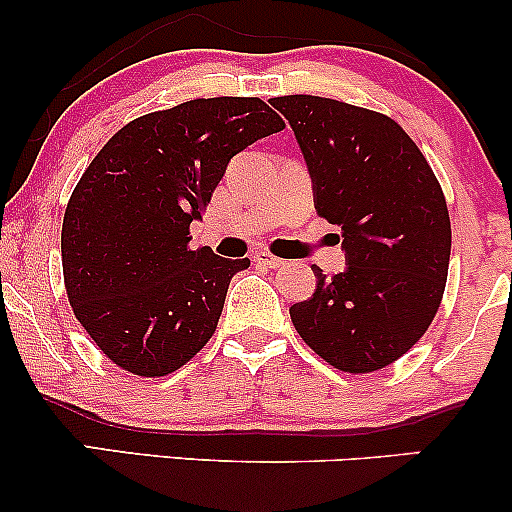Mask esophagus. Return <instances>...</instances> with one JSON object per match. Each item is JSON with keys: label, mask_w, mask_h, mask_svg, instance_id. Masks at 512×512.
I'll use <instances>...</instances> for the list:
<instances>
[{"label": "esophagus", "mask_w": 512, "mask_h": 512, "mask_svg": "<svg viewBox=\"0 0 512 512\" xmlns=\"http://www.w3.org/2000/svg\"><path fill=\"white\" fill-rule=\"evenodd\" d=\"M257 262H262L264 267H269V269H279V267H284V260H281V257H274V255H267V252H262V255H257L255 257Z\"/></svg>", "instance_id": "obj_1"}]
</instances>
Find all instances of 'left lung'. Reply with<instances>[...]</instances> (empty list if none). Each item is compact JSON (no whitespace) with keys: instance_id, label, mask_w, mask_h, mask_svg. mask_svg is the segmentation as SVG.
<instances>
[{"instance_id":"obj_1","label":"left lung","mask_w":512,"mask_h":512,"mask_svg":"<svg viewBox=\"0 0 512 512\" xmlns=\"http://www.w3.org/2000/svg\"><path fill=\"white\" fill-rule=\"evenodd\" d=\"M289 120L315 209L342 228L346 269L291 305L303 342L346 373L395 363L438 313L450 216L436 175L392 117L320 96L269 101Z\"/></svg>"}]
</instances>
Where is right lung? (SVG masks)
Returning <instances> with one entry per match:
<instances>
[{"mask_svg":"<svg viewBox=\"0 0 512 512\" xmlns=\"http://www.w3.org/2000/svg\"><path fill=\"white\" fill-rule=\"evenodd\" d=\"M284 120L260 98H197L137 117L98 151L62 223L76 320L110 361L142 378L185 366L214 334L248 257L190 248L228 161Z\"/></svg>","mask_w":512,"mask_h":512,"instance_id":"add662e5","label":"right lung"}]
</instances>
